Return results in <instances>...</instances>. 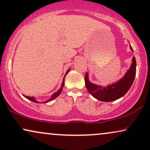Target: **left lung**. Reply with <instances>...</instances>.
<instances>
[{
    "label": "left lung",
    "mask_w": 150,
    "mask_h": 150,
    "mask_svg": "<svg viewBox=\"0 0 150 150\" xmlns=\"http://www.w3.org/2000/svg\"><path fill=\"white\" fill-rule=\"evenodd\" d=\"M130 48L132 51H134L130 45ZM136 59L133 57L132 64L124 76L116 83L107 86H100L92 83L89 81L88 73L86 72L85 77L86 88L93 97L100 101L112 102L120 99L128 92L132 86L136 76Z\"/></svg>",
    "instance_id": "left-lung-1"
}]
</instances>
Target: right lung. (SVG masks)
Masks as SVG:
<instances>
[{
	"instance_id": "add662e5",
	"label": "right lung",
	"mask_w": 150,
	"mask_h": 150,
	"mask_svg": "<svg viewBox=\"0 0 150 150\" xmlns=\"http://www.w3.org/2000/svg\"><path fill=\"white\" fill-rule=\"evenodd\" d=\"M69 70H70V68H69V69H68V70H67V71H66V73H65L64 77H63V82H62V83H61V87L60 89H59L57 92H55L54 93H53L52 95L51 96L50 98H49V99H48V100H46V101L42 102V103H47V102H49L52 101V100L55 99V98H56L57 97H58V96H59V95H60V93H61V91H62V90H63V86H64V85H65V83H64V82H65V76H66L67 74L69 72ZM23 96H24V95H23ZM24 96V97H25L26 98H27L28 100H30V101H32V102H36V103H40V102H39L38 101V100H37L34 97H30V96Z\"/></svg>"
}]
</instances>
